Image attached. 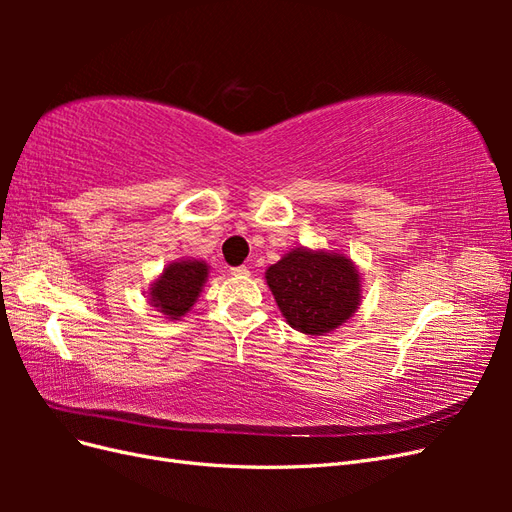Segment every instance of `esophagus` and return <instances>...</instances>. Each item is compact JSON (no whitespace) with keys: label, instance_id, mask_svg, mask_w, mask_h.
I'll return each mask as SVG.
<instances>
[{"label":"esophagus","instance_id":"esophagus-1","mask_svg":"<svg viewBox=\"0 0 512 512\" xmlns=\"http://www.w3.org/2000/svg\"><path fill=\"white\" fill-rule=\"evenodd\" d=\"M230 273L232 275H239V277H245V275H250V269H247L245 265H241V267H232Z\"/></svg>","mask_w":512,"mask_h":512}]
</instances>
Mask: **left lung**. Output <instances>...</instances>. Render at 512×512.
I'll return each mask as SVG.
<instances>
[{
  "label": "left lung",
  "instance_id": "left-lung-1",
  "mask_svg": "<svg viewBox=\"0 0 512 512\" xmlns=\"http://www.w3.org/2000/svg\"><path fill=\"white\" fill-rule=\"evenodd\" d=\"M265 277L286 322L305 335L337 329L361 305V275L344 254L297 247Z\"/></svg>",
  "mask_w": 512,
  "mask_h": 512
}]
</instances>
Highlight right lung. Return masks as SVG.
<instances>
[{"label":"right lung","instance_id":"right-lung-1","mask_svg":"<svg viewBox=\"0 0 512 512\" xmlns=\"http://www.w3.org/2000/svg\"><path fill=\"white\" fill-rule=\"evenodd\" d=\"M209 275L205 260L183 258L162 271L149 288V303L170 320H179L192 309L200 297Z\"/></svg>","mask_w":512,"mask_h":512}]
</instances>
